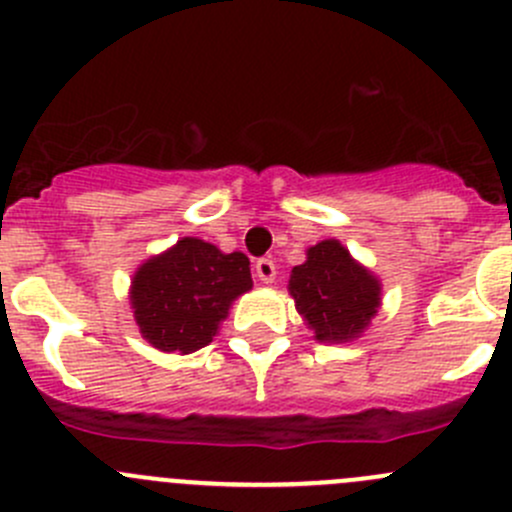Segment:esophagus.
Here are the masks:
<instances>
[{
  "label": "esophagus",
  "mask_w": 512,
  "mask_h": 512,
  "mask_svg": "<svg viewBox=\"0 0 512 512\" xmlns=\"http://www.w3.org/2000/svg\"><path fill=\"white\" fill-rule=\"evenodd\" d=\"M255 272H257V277H260V280L265 282V285H272V282H275V277H277L275 262L267 260V257H262V260H257Z\"/></svg>",
  "instance_id": "esophagus-1"
}]
</instances>
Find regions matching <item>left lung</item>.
<instances>
[{
  "label": "left lung",
  "instance_id": "obj_1",
  "mask_svg": "<svg viewBox=\"0 0 512 512\" xmlns=\"http://www.w3.org/2000/svg\"><path fill=\"white\" fill-rule=\"evenodd\" d=\"M299 317L324 344H347L369 329L381 307V280L339 240H322L289 272Z\"/></svg>",
  "mask_w": 512,
  "mask_h": 512
}]
</instances>
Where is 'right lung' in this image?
Masks as SVG:
<instances>
[{"instance_id":"right-lung-1","label":"right lung","mask_w":512,"mask_h":512,"mask_svg":"<svg viewBox=\"0 0 512 512\" xmlns=\"http://www.w3.org/2000/svg\"><path fill=\"white\" fill-rule=\"evenodd\" d=\"M250 289V260L242 252L180 237L138 265L128 299L138 332L151 347L193 354L218 337L232 302Z\"/></svg>"}]
</instances>
